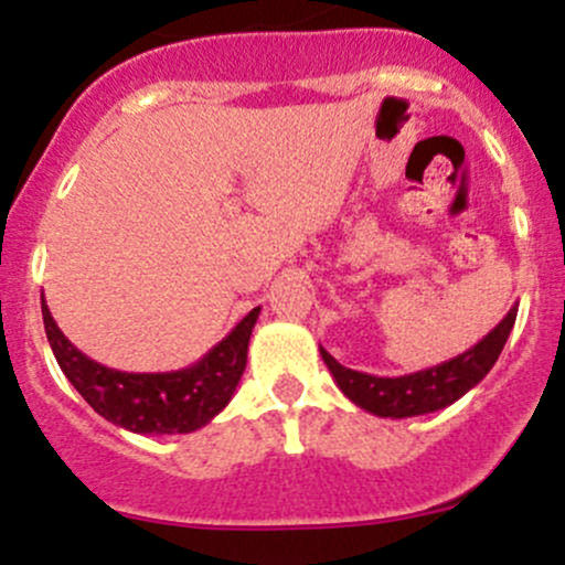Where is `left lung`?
Returning <instances> with one entry per match:
<instances>
[{
	"mask_svg": "<svg viewBox=\"0 0 565 565\" xmlns=\"http://www.w3.org/2000/svg\"><path fill=\"white\" fill-rule=\"evenodd\" d=\"M514 319H518V306H512V311L501 319V324H495V328L487 332L477 347L441 362V365L406 373V376H371V373L343 367L322 347H319V352H322L324 365H328L332 379H335L338 390L354 406L365 408V412L376 414V417H419V414H430L438 412V408L452 406L468 390H473L482 382L487 373H490V367L495 365L498 354H501L503 343H507L509 332L514 328Z\"/></svg>",
	"mask_w": 565,
	"mask_h": 565,
	"instance_id": "left-lung-1",
	"label": "left lung"
}]
</instances>
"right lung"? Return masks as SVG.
Masks as SVG:
<instances>
[{"label":"right lung","instance_id":"obj_1","mask_svg":"<svg viewBox=\"0 0 565 565\" xmlns=\"http://www.w3.org/2000/svg\"><path fill=\"white\" fill-rule=\"evenodd\" d=\"M257 317L259 308H252L233 332L194 365L168 373H127L99 365L75 349L53 322L43 295L45 335L64 376L99 417L142 436L192 433L227 406L246 371L248 338Z\"/></svg>","mask_w":565,"mask_h":565}]
</instances>
